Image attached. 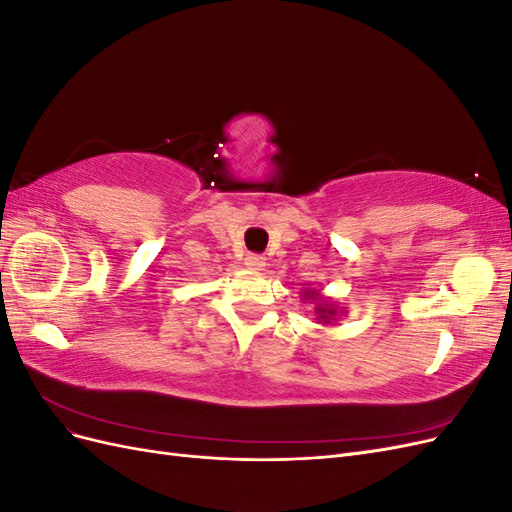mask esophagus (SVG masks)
<instances>
[{"mask_svg": "<svg viewBox=\"0 0 512 512\" xmlns=\"http://www.w3.org/2000/svg\"><path fill=\"white\" fill-rule=\"evenodd\" d=\"M265 265H267L265 256H260V254H250L245 258V267L252 269V271H262V267H265Z\"/></svg>", "mask_w": 512, "mask_h": 512, "instance_id": "obj_1", "label": "esophagus"}]
</instances>
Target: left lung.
<instances>
[{"label": "left lung", "instance_id": "left-lung-1", "mask_svg": "<svg viewBox=\"0 0 512 512\" xmlns=\"http://www.w3.org/2000/svg\"><path fill=\"white\" fill-rule=\"evenodd\" d=\"M301 299H303V301H309V303H314L316 322H318V324H324V327H327V324L337 322L339 316L346 314L344 307H339V303L333 301L331 297H324V294H322L320 290H316V288L303 290Z\"/></svg>", "mask_w": 512, "mask_h": 512}]
</instances>
